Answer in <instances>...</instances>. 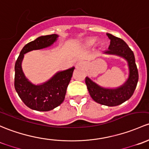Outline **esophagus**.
<instances>
[{"label": "esophagus", "mask_w": 149, "mask_h": 149, "mask_svg": "<svg viewBox=\"0 0 149 149\" xmlns=\"http://www.w3.org/2000/svg\"><path fill=\"white\" fill-rule=\"evenodd\" d=\"M77 66L78 67H82V66H83V64H82V62H78L77 64Z\"/></svg>", "instance_id": "1"}]
</instances>
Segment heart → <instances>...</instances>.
Instances as JSON below:
<instances>
[{
    "instance_id": "heart-1",
    "label": "heart",
    "mask_w": 149,
    "mask_h": 149,
    "mask_svg": "<svg viewBox=\"0 0 149 149\" xmlns=\"http://www.w3.org/2000/svg\"><path fill=\"white\" fill-rule=\"evenodd\" d=\"M93 43H94V41L92 40V39H90V40H88L87 41V45H91V44H93Z\"/></svg>"
}]
</instances>
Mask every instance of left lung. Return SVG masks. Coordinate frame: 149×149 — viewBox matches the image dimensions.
<instances>
[{"mask_svg":"<svg viewBox=\"0 0 149 149\" xmlns=\"http://www.w3.org/2000/svg\"><path fill=\"white\" fill-rule=\"evenodd\" d=\"M110 40L108 50L104 52L107 54L116 55L123 58L128 63V77L122 85L115 88L102 87L86 77L85 83L93 100L107 106H117L130 99L139 81V72L135 61L134 54L123 39L110 33H106Z\"/></svg>","mask_w":149,"mask_h":149,"instance_id":"obj_1","label":"left lung"}]
</instances>
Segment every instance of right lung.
<instances>
[{
    "label": "right lung",
    "instance_id": "right-lung-1",
    "mask_svg": "<svg viewBox=\"0 0 149 149\" xmlns=\"http://www.w3.org/2000/svg\"><path fill=\"white\" fill-rule=\"evenodd\" d=\"M59 35L41 36L26 44L15 64L14 86L21 100L27 107L37 111H49L62 103L67 86L72 77L74 67L57 72L46 82L36 85L26 77L22 70L24 54L33 50L51 47L56 42Z\"/></svg>",
    "mask_w": 149,
    "mask_h": 149
}]
</instances>
